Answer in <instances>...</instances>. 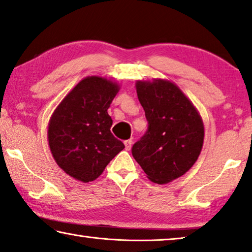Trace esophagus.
<instances>
[{"instance_id": "34e87169", "label": "esophagus", "mask_w": 252, "mask_h": 252, "mask_svg": "<svg viewBox=\"0 0 252 252\" xmlns=\"http://www.w3.org/2000/svg\"><path fill=\"white\" fill-rule=\"evenodd\" d=\"M132 143H133V141L131 140V139H129V140H126V141H125L126 149V150H130L131 147H132Z\"/></svg>"}]
</instances>
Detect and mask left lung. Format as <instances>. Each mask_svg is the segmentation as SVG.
Returning a JSON list of instances; mask_svg holds the SVG:
<instances>
[{"instance_id": "left-lung-1", "label": "left lung", "mask_w": 252, "mask_h": 252, "mask_svg": "<svg viewBox=\"0 0 252 252\" xmlns=\"http://www.w3.org/2000/svg\"><path fill=\"white\" fill-rule=\"evenodd\" d=\"M148 127L132 156L151 182L167 184L190 169L201 154L204 126L183 92L168 81L135 84Z\"/></svg>"}]
</instances>
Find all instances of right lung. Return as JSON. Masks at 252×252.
<instances>
[{
    "instance_id": "obj_1",
    "label": "right lung",
    "mask_w": 252,
    "mask_h": 252,
    "mask_svg": "<svg viewBox=\"0 0 252 252\" xmlns=\"http://www.w3.org/2000/svg\"><path fill=\"white\" fill-rule=\"evenodd\" d=\"M118 92V84L90 76L67 94L50 119L48 140L56 162L83 183L96 179L125 149L111 133L113 122L107 114Z\"/></svg>"
}]
</instances>
